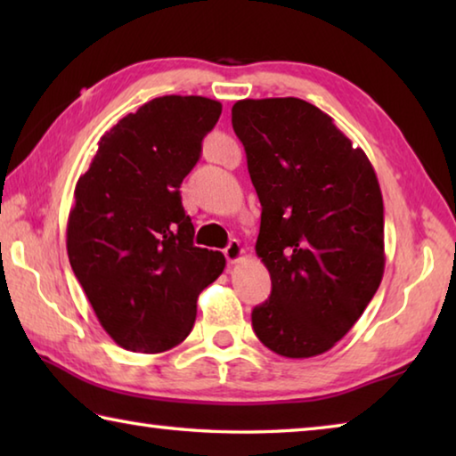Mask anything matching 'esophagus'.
Wrapping results in <instances>:
<instances>
[{
	"instance_id": "1",
	"label": "esophagus",
	"mask_w": 456,
	"mask_h": 456,
	"mask_svg": "<svg viewBox=\"0 0 456 456\" xmlns=\"http://www.w3.org/2000/svg\"><path fill=\"white\" fill-rule=\"evenodd\" d=\"M223 253H225V257H227L229 264H237V261H241L247 256V251L243 249L241 243H239L237 239H233V241H231L225 247V251H223Z\"/></svg>"
}]
</instances>
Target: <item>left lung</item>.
I'll return each instance as SVG.
<instances>
[{
  "label": "left lung",
  "mask_w": 456,
  "mask_h": 456,
  "mask_svg": "<svg viewBox=\"0 0 456 456\" xmlns=\"http://www.w3.org/2000/svg\"><path fill=\"white\" fill-rule=\"evenodd\" d=\"M231 122L261 203L256 251L272 275L253 330L280 356H320L348 334L382 281L384 205L374 167L305 100H239Z\"/></svg>",
  "instance_id": "8db88e82"
}]
</instances>
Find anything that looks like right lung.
<instances>
[{
  "label": "right lung",
  "mask_w": 456,
  "mask_h": 456,
  "mask_svg": "<svg viewBox=\"0 0 456 456\" xmlns=\"http://www.w3.org/2000/svg\"><path fill=\"white\" fill-rule=\"evenodd\" d=\"M221 110L203 96L154 98L102 134L76 183L68 257L120 348L159 354L181 344L199 293L225 269L221 251L192 245L179 192Z\"/></svg>",
  "instance_id": "obj_1"
}]
</instances>
